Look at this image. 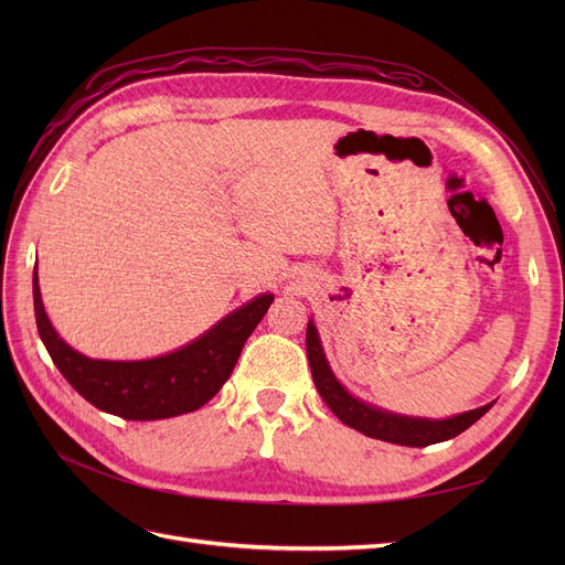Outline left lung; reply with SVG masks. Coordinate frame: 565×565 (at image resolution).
Listing matches in <instances>:
<instances>
[{"label": "left lung", "mask_w": 565, "mask_h": 565, "mask_svg": "<svg viewBox=\"0 0 565 565\" xmlns=\"http://www.w3.org/2000/svg\"><path fill=\"white\" fill-rule=\"evenodd\" d=\"M306 353H309V365L316 388L332 413L347 426H351V429L361 431L370 438L396 443V446L426 448L434 446V443L450 440L461 431H467L473 422L481 419L492 407V403H488L483 407L469 409V413L455 415L450 419H419L393 415L382 407H374L370 403H363L361 398L351 396V393L339 384L334 372L328 365V358H324L313 320H309V328H306Z\"/></svg>", "instance_id": "8db88e82"}]
</instances>
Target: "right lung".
Returning a JSON list of instances; mask_svg holds the SVG:
<instances>
[{"label":"right lung","instance_id":"right-lung-1","mask_svg":"<svg viewBox=\"0 0 565 565\" xmlns=\"http://www.w3.org/2000/svg\"><path fill=\"white\" fill-rule=\"evenodd\" d=\"M32 297L40 337L63 377L94 407L136 422L179 417L212 401L231 377L247 337L273 303V295H259L191 344L167 355L148 361H96L67 347L49 322L38 268L32 276Z\"/></svg>","mask_w":565,"mask_h":565}]
</instances>
